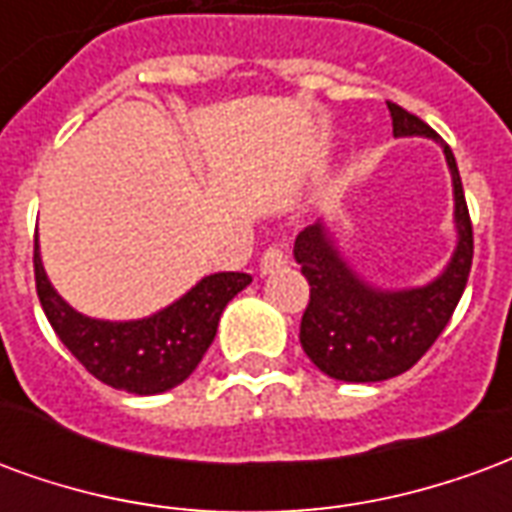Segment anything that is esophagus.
I'll return each mask as SVG.
<instances>
[{
  "label": "esophagus",
  "instance_id": "34e87169",
  "mask_svg": "<svg viewBox=\"0 0 512 512\" xmlns=\"http://www.w3.org/2000/svg\"><path fill=\"white\" fill-rule=\"evenodd\" d=\"M285 263H288L285 246L271 244L266 252H263V257H260V274H271V271H277V268H282Z\"/></svg>",
  "mask_w": 512,
  "mask_h": 512
}]
</instances>
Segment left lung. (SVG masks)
<instances>
[{"label": "left lung", "mask_w": 512, "mask_h": 512, "mask_svg": "<svg viewBox=\"0 0 512 512\" xmlns=\"http://www.w3.org/2000/svg\"><path fill=\"white\" fill-rule=\"evenodd\" d=\"M386 106L395 136H430L441 142L417 115L392 101ZM441 147L452 175L458 244L447 268L433 282L406 290L373 288L340 257L323 222L310 224L296 238L293 257L310 282V304L301 315L299 340L312 365L329 378L370 384L406 373L436 343L461 301L472 271V219L455 156L450 145L441 142Z\"/></svg>", "instance_id": "8db88e82"}]
</instances>
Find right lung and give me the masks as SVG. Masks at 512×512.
<instances>
[{"mask_svg": "<svg viewBox=\"0 0 512 512\" xmlns=\"http://www.w3.org/2000/svg\"><path fill=\"white\" fill-rule=\"evenodd\" d=\"M249 282V274L222 271L200 279L186 296L150 318L98 321L73 310L51 288L35 238V288L51 329L87 373L131 395H158L183 384L211 348L224 307Z\"/></svg>", "mask_w": 512, "mask_h": 512, "instance_id": "right-lung-1", "label": "right lung"}]
</instances>
